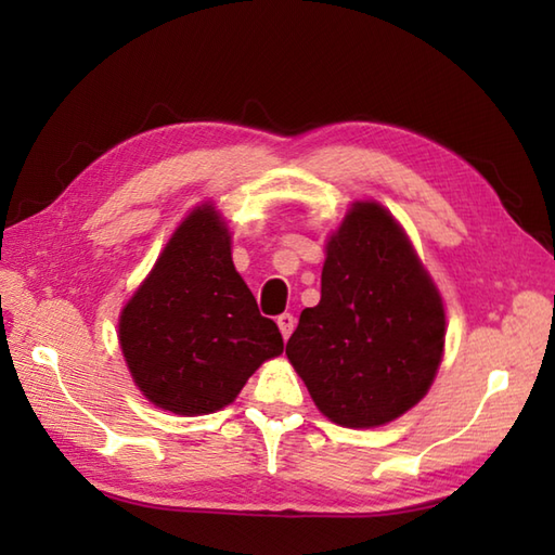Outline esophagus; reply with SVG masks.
<instances>
[{
  "label": "esophagus",
  "instance_id": "34e87169",
  "mask_svg": "<svg viewBox=\"0 0 555 555\" xmlns=\"http://www.w3.org/2000/svg\"><path fill=\"white\" fill-rule=\"evenodd\" d=\"M276 324H279V332H281V336L288 338V336L293 334V326H296V317L288 314V312H284V314H279V317H276Z\"/></svg>",
  "mask_w": 555,
  "mask_h": 555
}]
</instances>
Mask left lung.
I'll list each match as a JSON object with an SVG mask.
<instances>
[{
    "instance_id": "1",
    "label": "left lung",
    "mask_w": 555,
    "mask_h": 555,
    "mask_svg": "<svg viewBox=\"0 0 555 555\" xmlns=\"http://www.w3.org/2000/svg\"><path fill=\"white\" fill-rule=\"evenodd\" d=\"M443 340V300L405 231L356 203L326 243L322 300L286 346L314 405L352 429L400 417L427 396Z\"/></svg>"
}]
</instances>
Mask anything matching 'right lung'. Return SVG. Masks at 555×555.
<instances>
[{"instance_id": "1", "label": "right lung", "mask_w": 555, "mask_h": 555, "mask_svg": "<svg viewBox=\"0 0 555 555\" xmlns=\"http://www.w3.org/2000/svg\"><path fill=\"white\" fill-rule=\"evenodd\" d=\"M119 344L150 403L185 417L233 403L259 364L284 352L279 326L233 267L215 205L195 207L173 231L121 310Z\"/></svg>"}]
</instances>
